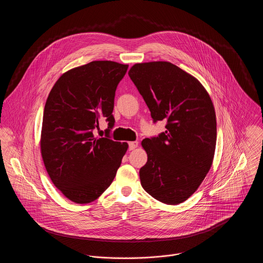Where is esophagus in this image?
<instances>
[{
    "mask_svg": "<svg viewBox=\"0 0 263 263\" xmlns=\"http://www.w3.org/2000/svg\"><path fill=\"white\" fill-rule=\"evenodd\" d=\"M139 143L138 142H129L128 143V149L130 151L135 150L138 147Z\"/></svg>",
    "mask_w": 263,
    "mask_h": 263,
    "instance_id": "obj_1",
    "label": "esophagus"
}]
</instances>
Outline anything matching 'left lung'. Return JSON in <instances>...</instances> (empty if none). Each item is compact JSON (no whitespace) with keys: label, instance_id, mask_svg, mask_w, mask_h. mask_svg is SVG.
Segmentation results:
<instances>
[{"label":"left lung","instance_id":"8db88e82","mask_svg":"<svg viewBox=\"0 0 263 263\" xmlns=\"http://www.w3.org/2000/svg\"><path fill=\"white\" fill-rule=\"evenodd\" d=\"M128 76L154 121L167 120L164 133L142 142L148 161L140 169L141 184L163 203H181L199 187L213 164V101L196 78L169 62L136 64Z\"/></svg>","mask_w":263,"mask_h":263}]
</instances>
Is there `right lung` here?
<instances>
[{
  "instance_id": "add662e5",
  "label": "right lung",
  "mask_w": 263,
  "mask_h": 263,
  "mask_svg": "<svg viewBox=\"0 0 263 263\" xmlns=\"http://www.w3.org/2000/svg\"><path fill=\"white\" fill-rule=\"evenodd\" d=\"M127 68L94 61L64 73L48 94L40 152L52 183L76 203H90L109 187L128 148L93 135L100 118L112 127L115 90Z\"/></svg>"
}]
</instances>
